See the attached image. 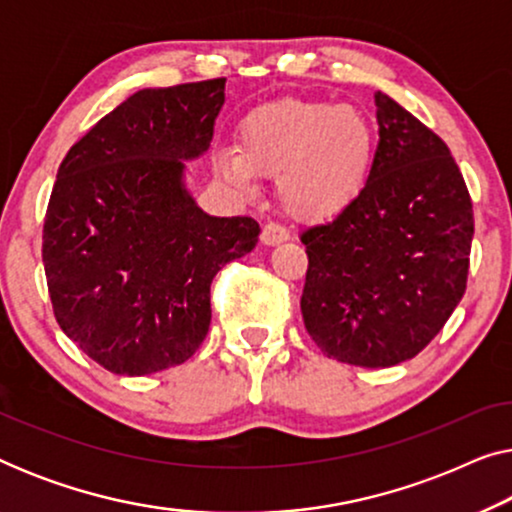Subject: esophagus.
Masks as SVG:
<instances>
[{
  "label": "esophagus",
  "instance_id": "1",
  "mask_svg": "<svg viewBox=\"0 0 512 512\" xmlns=\"http://www.w3.org/2000/svg\"><path fill=\"white\" fill-rule=\"evenodd\" d=\"M289 237H291L289 230H286L282 223H275V221L265 223L263 233H261V240H263V244H268V247H272V244H279V242H286Z\"/></svg>",
  "mask_w": 512,
  "mask_h": 512
}]
</instances>
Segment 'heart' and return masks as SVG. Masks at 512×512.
I'll return each instance as SVG.
<instances>
[{
  "label": "heart",
  "instance_id": "heart-1",
  "mask_svg": "<svg viewBox=\"0 0 512 512\" xmlns=\"http://www.w3.org/2000/svg\"><path fill=\"white\" fill-rule=\"evenodd\" d=\"M237 149L216 158L230 184L251 191L258 174L277 172L282 205L300 219H324L352 205L366 188L377 137L356 107L286 97L242 118Z\"/></svg>",
  "mask_w": 512,
  "mask_h": 512
}]
</instances>
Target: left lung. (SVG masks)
I'll use <instances>...</instances> for the list:
<instances>
[{"instance_id":"1","label":"left lung","mask_w":512,"mask_h":512,"mask_svg":"<svg viewBox=\"0 0 512 512\" xmlns=\"http://www.w3.org/2000/svg\"><path fill=\"white\" fill-rule=\"evenodd\" d=\"M380 142L366 188L300 233V310L328 359L389 368L417 356L466 293L473 202L436 132L375 93Z\"/></svg>"}]
</instances>
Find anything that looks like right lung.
<instances>
[{"instance_id": "right-lung-1", "label": "right lung", "mask_w": 512, "mask_h": 512, "mask_svg": "<svg viewBox=\"0 0 512 512\" xmlns=\"http://www.w3.org/2000/svg\"><path fill=\"white\" fill-rule=\"evenodd\" d=\"M226 79L144 88L60 163L44 219L46 284L62 331L116 375L191 359L212 321L209 286L258 242L251 216L202 214L184 160L209 149Z\"/></svg>"}]
</instances>
